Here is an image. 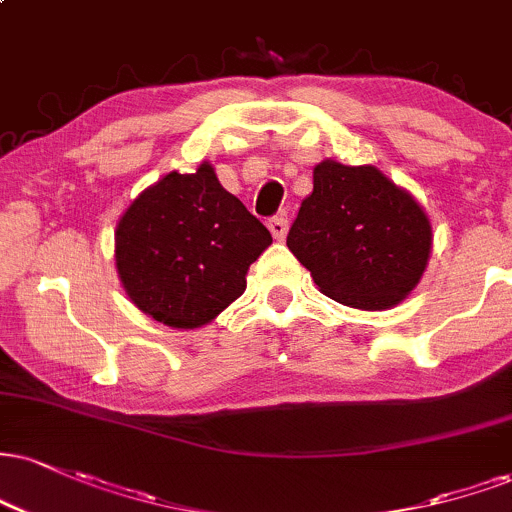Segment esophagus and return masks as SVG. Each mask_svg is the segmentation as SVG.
Segmentation results:
<instances>
[{"mask_svg":"<svg viewBox=\"0 0 512 512\" xmlns=\"http://www.w3.org/2000/svg\"><path fill=\"white\" fill-rule=\"evenodd\" d=\"M269 231H272V236L276 238V240H283L286 238V231H288V221L283 219V217H272L269 219Z\"/></svg>","mask_w":512,"mask_h":512,"instance_id":"34e87169","label":"esophagus"}]
</instances>
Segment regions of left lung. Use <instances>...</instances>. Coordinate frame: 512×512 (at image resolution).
Segmentation results:
<instances>
[{
	"label": "left lung",
	"instance_id": "left-lung-1",
	"mask_svg": "<svg viewBox=\"0 0 512 512\" xmlns=\"http://www.w3.org/2000/svg\"><path fill=\"white\" fill-rule=\"evenodd\" d=\"M319 291L360 310H386L417 286L432 250L427 214L374 166H315L286 238Z\"/></svg>",
	"mask_w": 512,
	"mask_h": 512
}]
</instances>
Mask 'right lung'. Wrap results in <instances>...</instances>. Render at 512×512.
<instances>
[{
  "mask_svg": "<svg viewBox=\"0 0 512 512\" xmlns=\"http://www.w3.org/2000/svg\"><path fill=\"white\" fill-rule=\"evenodd\" d=\"M269 243L267 226L205 162L135 197L116 226V269L145 315L195 329L243 295L248 267Z\"/></svg>",
  "mask_w": 512,
  "mask_h": 512,
  "instance_id": "obj_1",
  "label": "right lung"
}]
</instances>
